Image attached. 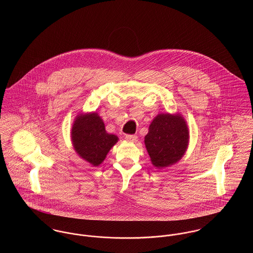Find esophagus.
I'll use <instances>...</instances> for the list:
<instances>
[{"label": "esophagus", "instance_id": "1", "mask_svg": "<svg viewBox=\"0 0 253 253\" xmlns=\"http://www.w3.org/2000/svg\"><path fill=\"white\" fill-rule=\"evenodd\" d=\"M126 139L127 141H130V142H136L138 137L136 135H133V134H126Z\"/></svg>", "mask_w": 253, "mask_h": 253}]
</instances>
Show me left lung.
<instances>
[{
	"label": "left lung",
	"instance_id": "1",
	"mask_svg": "<svg viewBox=\"0 0 253 253\" xmlns=\"http://www.w3.org/2000/svg\"><path fill=\"white\" fill-rule=\"evenodd\" d=\"M188 141L189 130L179 115H158L145 136V145L152 164L159 169L179 161L187 149Z\"/></svg>",
	"mask_w": 253,
	"mask_h": 253
}]
</instances>
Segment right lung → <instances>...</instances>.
Instances as JSON below:
<instances>
[{"label": "right lung", "mask_w": 253, "mask_h": 253, "mask_svg": "<svg viewBox=\"0 0 253 253\" xmlns=\"http://www.w3.org/2000/svg\"><path fill=\"white\" fill-rule=\"evenodd\" d=\"M72 141L76 152L92 166H99L118 137L105 130L103 121L96 113L81 115L72 127Z\"/></svg>", "instance_id": "1"}]
</instances>
